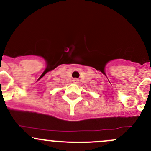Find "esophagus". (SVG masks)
<instances>
[{
  "label": "esophagus",
  "instance_id": "esophagus-1",
  "mask_svg": "<svg viewBox=\"0 0 151 151\" xmlns=\"http://www.w3.org/2000/svg\"><path fill=\"white\" fill-rule=\"evenodd\" d=\"M73 82H74V83H78L79 80H77V79H74V80H73Z\"/></svg>",
  "mask_w": 151,
  "mask_h": 151
}]
</instances>
